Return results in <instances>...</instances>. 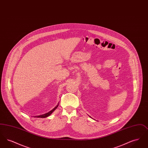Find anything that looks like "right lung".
<instances>
[{"mask_svg":"<svg viewBox=\"0 0 148 148\" xmlns=\"http://www.w3.org/2000/svg\"><path fill=\"white\" fill-rule=\"evenodd\" d=\"M59 106V104L57 105V106L53 109H52L51 110H50V112H49L48 113H45V114H42V115H39V116H37V118H47V117H48V116H49V115H50L51 114V113H53L56 109V108H58V106Z\"/></svg>","mask_w":148,"mask_h":148,"instance_id":"add662e5","label":"right lung"}]
</instances>
